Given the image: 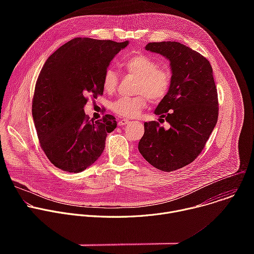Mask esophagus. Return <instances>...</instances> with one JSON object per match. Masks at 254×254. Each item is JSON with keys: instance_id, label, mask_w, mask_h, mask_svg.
I'll return each mask as SVG.
<instances>
[{"instance_id": "34e87169", "label": "esophagus", "mask_w": 254, "mask_h": 254, "mask_svg": "<svg viewBox=\"0 0 254 254\" xmlns=\"http://www.w3.org/2000/svg\"><path fill=\"white\" fill-rule=\"evenodd\" d=\"M128 123H129L128 120L123 119V120H120V121H119V126H126V125H127Z\"/></svg>"}]
</instances>
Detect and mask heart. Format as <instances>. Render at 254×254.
I'll return each mask as SVG.
<instances>
[{
	"mask_svg": "<svg viewBox=\"0 0 254 254\" xmlns=\"http://www.w3.org/2000/svg\"><path fill=\"white\" fill-rule=\"evenodd\" d=\"M124 66L130 74L137 77L135 92L138 95L134 97H120L117 99L112 108L114 113L124 118L136 117L144 107L149 99L158 103L161 102L168 94L172 75L166 68L159 67L158 62L150 56L137 54L127 58ZM119 83V75L114 69H107L102 78V87L105 92L114 93Z\"/></svg>",
	"mask_w": 254,
	"mask_h": 254,
	"instance_id": "heart-1",
	"label": "heart"
}]
</instances>
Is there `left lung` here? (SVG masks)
<instances>
[{
	"mask_svg": "<svg viewBox=\"0 0 254 254\" xmlns=\"http://www.w3.org/2000/svg\"><path fill=\"white\" fill-rule=\"evenodd\" d=\"M146 50L170 61L172 82L157 106L160 123H144L138 151L155 168L172 172L192 163L204 149L218 120V95L209 61L179 42H154Z\"/></svg>",
	"mask_w": 254,
	"mask_h": 254,
	"instance_id": "obj_1",
	"label": "left lung"
}]
</instances>
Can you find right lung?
<instances>
[{"mask_svg":"<svg viewBox=\"0 0 254 254\" xmlns=\"http://www.w3.org/2000/svg\"><path fill=\"white\" fill-rule=\"evenodd\" d=\"M128 41L74 38L48 57L40 71L32 116L40 146L58 169L80 173L102 154L115 117L89 121L83 107L90 95H102L104 72Z\"/></svg>","mask_w":254,"mask_h":254,"instance_id":"obj_1","label":"right lung"}]
</instances>
